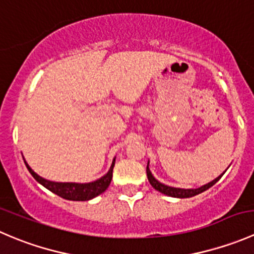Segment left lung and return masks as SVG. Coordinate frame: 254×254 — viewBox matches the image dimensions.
<instances>
[{
    "mask_svg": "<svg viewBox=\"0 0 254 254\" xmlns=\"http://www.w3.org/2000/svg\"><path fill=\"white\" fill-rule=\"evenodd\" d=\"M148 163H150V161L147 162V167H146V173H147V178H148V182H150L151 186L153 187V188L156 189V190H158L160 193L162 194H166V195L168 196H172V198H190V196H194V195H198V194L203 193V191H205L206 189H209L210 187L214 186L215 183H216L217 181H219L220 178H221L222 175H224L225 172H226L227 170H225V172L222 173V175H220L219 177H216V178L214 179V181L209 182L207 184H204V186L199 187V188L196 189H184V188H175V187H170V186H166V184L161 183L160 181H157V179L153 177L152 173H151L150 168H148Z\"/></svg>",
    "mask_w": 254,
    "mask_h": 254,
    "instance_id": "8db88e82",
    "label": "left lung"
}]
</instances>
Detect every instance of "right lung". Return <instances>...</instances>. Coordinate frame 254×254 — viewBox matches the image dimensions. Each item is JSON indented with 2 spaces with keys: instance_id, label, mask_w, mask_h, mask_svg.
<instances>
[{
  "instance_id": "add662e5",
  "label": "right lung",
  "mask_w": 254,
  "mask_h": 254,
  "mask_svg": "<svg viewBox=\"0 0 254 254\" xmlns=\"http://www.w3.org/2000/svg\"><path fill=\"white\" fill-rule=\"evenodd\" d=\"M24 160V157H23ZM28 171L30 172V175L34 177L35 181L38 183L42 184L43 187L49 189L50 191H53L56 195L61 196V198L66 199V200H73V201H86L91 200V199L96 198L99 194H102L103 191L107 190V188L111 184L112 178H113V168H114L115 158L113 160L111 168H109L108 172L106 173L101 178L96 179L93 182H89V183H75V182H53L48 181V179L43 178L39 175L34 172L32 168L29 167L27 162H25Z\"/></svg>"
}]
</instances>
